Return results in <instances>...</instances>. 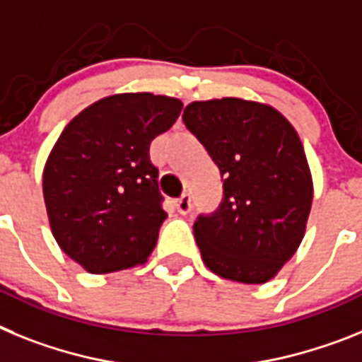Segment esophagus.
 <instances>
[{
  "mask_svg": "<svg viewBox=\"0 0 362 362\" xmlns=\"http://www.w3.org/2000/svg\"><path fill=\"white\" fill-rule=\"evenodd\" d=\"M175 207L180 215H187L191 211V197L189 194H182L180 199L175 200Z\"/></svg>",
  "mask_w": 362,
  "mask_h": 362,
  "instance_id": "esophagus-1",
  "label": "esophagus"
}]
</instances>
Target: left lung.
<instances>
[{"instance_id":"obj_1","label":"left lung","mask_w":362,"mask_h":362,"mask_svg":"<svg viewBox=\"0 0 362 362\" xmlns=\"http://www.w3.org/2000/svg\"><path fill=\"white\" fill-rule=\"evenodd\" d=\"M182 118L224 178L220 207L193 226L204 264L228 281H272L300 246L313 202L297 131L275 107L242 98L191 102Z\"/></svg>"}]
</instances>
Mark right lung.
I'll return each instance as SVG.
<instances>
[{
    "mask_svg": "<svg viewBox=\"0 0 362 362\" xmlns=\"http://www.w3.org/2000/svg\"><path fill=\"white\" fill-rule=\"evenodd\" d=\"M182 111L178 98L122 93L90 103L62 131L43 168L58 246L89 273L147 262L165 220L149 146Z\"/></svg>",
    "mask_w": 362,
    "mask_h": 362,
    "instance_id": "1",
    "label": "right lung"
}]
</instances>
